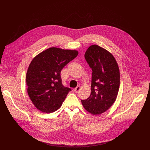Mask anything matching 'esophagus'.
Listing matches in <instances>:
<instances>
[{
	"label": "esophagus",
	"mask_w": 150,
	"mask_h": 150,
	"mask_svg": "<svg viewBox=\"0 0 150 150\" xmlns=\"http://www.w3.org/2000/svg\"><path fill=\"white\" fill-rule=\"evenodd\" d=\"M81 86H78V87H76L74 89V91H75L76 93H78L79 91V90H81Z\"/></svg>",
	"instance_id": "1"
}]
</instances>
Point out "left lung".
<instances>
[{"label": "left lung", "mask_w": 150, "mask_h": 150, "mask_svg": "<svg viewBox=\"0 0 150 150\" xmlns=\"http://www.w3.org/2000/svg\"><path fill=\"white\" fill-rule=\"evenodd\" d=\"M85 58L92 69L91 93L81 100L84 109L94 115L108 110L116 100L120 86V71L113 54L96 45L90 46Z\"/></svg>", "instance_id": "left-lung-1"}]
</instances>
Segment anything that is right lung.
<instances>
[{
	"instance_id": "1",
	"label": "right lung",
	"mask_w": 150,
	"mask_h": 150,
	"mask_svg": "<svg viewBox=\"0 0 150 150\" xmlns=\"http://www.w3.org/2000/svg\"><path fill=\"white\" fill-rule=\"evenodd\" d=\"M78 54L75 50L50 47L33 59L26 82L29 97L38 110L50 113L60 108L71 90L63 86L60 72Z\"/></svg>"
}]
</instances>
